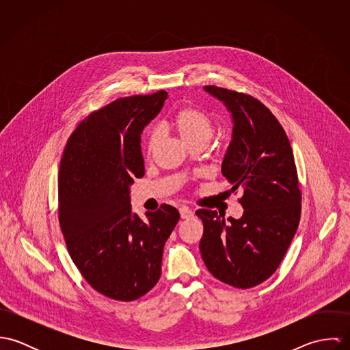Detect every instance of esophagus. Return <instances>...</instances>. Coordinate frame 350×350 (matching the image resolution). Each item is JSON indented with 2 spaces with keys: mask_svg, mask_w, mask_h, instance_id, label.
Returning a JSON list of instances; mask_svg holds the SVG:
<instances>
[{
  "mask_svg": "<svg viewBox=\"0 0 350 350\" xmlns=\"http://www.w3.org/2000/svg\"><path fill=\"white\" fill-rule=\"evenodd\" d=\"M179 211H180V217H182L183 219H187V218L193 217V214H194L187 206H182V207L179 208Z\"/></svg>",
  "mask_w": 350,
  "mask_h": 350,
  "instance_id": "obj_1",
  "label": "esophagus"
}]
</instances>
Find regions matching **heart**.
Masks as SVG:
<instances>
[{
    "instance_id": "1",
    "label": "heart",
    "mask_w": 350,
    "mask_h": 350,
    "mask_svg": "<svg viewBox=\"0 0 350 350\" xmlns=\"http://www.w3.org/2000/svg\"><path fill=\"white\" fill-rule=\"evenodd\" d=\"M174 128L176 129L182 140L189 146H193L198 142L208 143L214 131L213 122L207 117V114L193 106H185L175 114ZM160 136L161 133L159 128L150 129L146 143L147 154L150 156L153 153V150L159 144Z\"/></svg>"
}]
</instances>
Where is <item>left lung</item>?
<instances>
[{
	"instance_id": "1",
	"label": "left lung",
	"mask_w": 350,
	"mask_h": 350,
	"mask_svg": "<svg viewBox=\"0 0 350 350\" xmlns=\"http://www.w3.org/2000/svg\"><path fill=\"white\" fill-rule=\"evenodd\" d=\"M233 117V135L222 175L241 190L240 219L225 221L215 210H197L203 222L200 250L218 280L250 288L267 280L282 262L298 229L301 210L297 165L288 137L260 100L234 90L204 86Z\"/></svg>"
}]
</instances>
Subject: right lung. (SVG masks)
I'll use <instances>...</instances> for the list:
<instances>
[{
	"label": "right lung",
	"instance_id": "1",
	"mask_svg": "<svg viewBox=\"0 0 350 350\" xmlns=\"http://www.w3.org/2000/svg\"><path fill=\"white\" fill-rule=\"evenodd\" d=\"M167 92L118 98L89 114L68 137L57 179L59 224L85 280L110 299L132 301L154 287L179 211L163 203L143 221L129 186L144 175L142 132Z\"/></svg>",
	"mask_w": 350,
	"mask_h": 350
}]
</instances>
